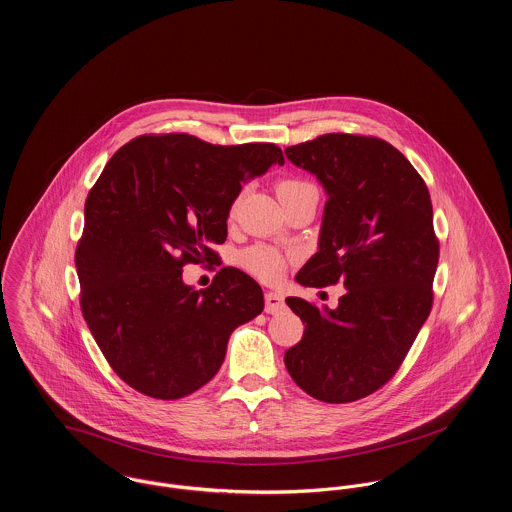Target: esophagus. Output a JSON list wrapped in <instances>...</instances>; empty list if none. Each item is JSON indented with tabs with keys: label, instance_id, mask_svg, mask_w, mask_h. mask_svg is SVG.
I'll return each mask as SVG.
<instances>
[{
	"label": "esophagus",
	"instance_id": "34e87169",
	"mask_svg": "<svg viewBox=\"0 0 512 512\" xmlns=\"http://www.w3.org/2000/svg\"><path fill=\"white\" fill-rule=\"evenodd\" d=\"M283 309H285L283 295H281V293H274V291H268V293H266V313L278 315Z\"/></svg>",
	"mask_w": 512,
	"mask_h": 512
}]
</instances>
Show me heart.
<instances>
[{
  "label": "heart",
  "instance_id": "heart-1",
  "mask_svg": "<svg viewBox=\"0 0 512 512\" xmlns=\"http://www.w3.org/2000/svg\"><path fill=\"white\" fill-rule=\"evenodd\" d=\"M301 191H317V189L303 180H285L278 186L279 199H285ZM242 262L254 276L264 281H278L285 268V258L276 248H270V246H254L246 250L242 256Z\"/></svg>",
  "mask_w": 512,
  "mask_h": 512
}]
</instances>
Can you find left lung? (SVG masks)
<instances>
[{
	"label": "left lung",
	"instance_id": "1",
	"mask_svg": "<svg viewBox=\"0 0 512 512\" xmlns=\"http://www.w3.org/2000/svg\"><path fill=\"white\" fill-rule=\"evenodd\" d=\"M326 193L319 250L295 281L323 287L342 281L336 309L287 297L303 321L285 368L311 397L350 403L393 377L432 307L438 240L428 189L389 142L330 133L285 148Z\"/></svg>",
	"mask_w": 512,
	"mask_h": 512
}]
</instances>
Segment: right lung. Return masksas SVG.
<instances>
[{
  "label": "right lung",
  "instance_id": "add662e5",
  "mask_svg": "<svg viewBox=\"0 0 512 512\" xmlns=\"http://www.w3.org/2000/svg\"><path fill=\"white\" fill-rule=\"evenodd\" d=\"M276 144L219 146L189 135L139 137L103 168L76 248L82 313L105 360L154 399H180L219 372L236 326L264 311L262 287L221 268L207 289L187 262H217L240 189L283 166Z\"/></svg>",
  "mask_w": 512,
  "mask_h": 512
}]
</instances>
